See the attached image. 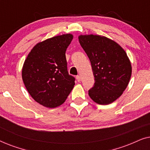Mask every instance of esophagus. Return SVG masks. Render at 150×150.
<instances>
[{"label": "esophagus", "mask_w": 150, "mask_h": 150, "mask_svg": "<svg viewBox=\"0 0 150 150\" xmlns=\"http://www.w3.org/2000/svg\"><path fill=\"white\" fill-rule=\"evenodd\" d=\"M76 80H77L78 82H81V76H76Z\"/></svg>", "instance_id": "34e87169"}]
</instances>
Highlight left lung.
<instances>
[{
	"label": "left lung",
	"instance_id": "obj_1",
	"mask_svg": "<svg viewBox=\"0 0 150 150\" xmlns=\"http://www.w3.org/2000/svg\"><path fill=\"white\" fill-rule=\"evenodd\" d=\"M80 44L89 57L95 77L89 96L98 104L107 105L126 89L132 65L124 48L112 40L99 35H80Z\"/></svg>",
	"mask_w": 150,
	"mask_h": 150
}]
</instances>
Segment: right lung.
Returning a JSON list of instances; mask_svg holds the SVG:
<instances>
[{
	"label": "right lung",
	"instance_id": "1",
	"mask_svg": "<svg viewBox=\"0 0 150 150\" xmlns=\"http://www.w3.org/2000/svg\"><path fill=\"white\" fill-rule=\"evenodd\" d=\"M73 40L71 33L48 38L35 45L24 61L22 78L28 93L49 108L61 106L74 87L67 69L65 51Z\"/></svg>",
	"mask_w": 150,
	"mask_h": 150
}]
</instances>
